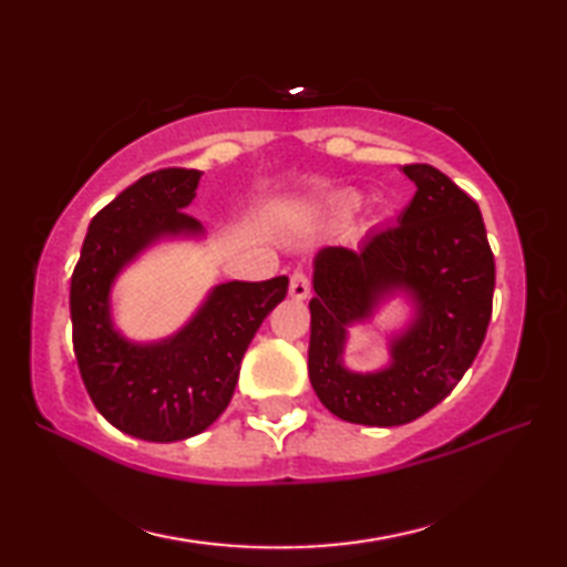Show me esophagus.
<instances>
[{
	"mask_svg": "<svg viewBox=\"0 0 567 567\" xmlns=\"http://www.w3.org/2000/svg\"><path fill=\"white\" fill-rule=\"evenodd\" d=\"M309 292H311V282H309L307 272L305 270H295L292 277H290V297L302 302V299L309 297Z\"/></svg>",
	"mask_w": 567,
	"mask_h": 567,
	"instance_id": "esophagus-1",
	"label": "esophagus"
}]
</instances>
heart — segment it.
Wrapping results in <instances>:
<instances>
[{
	"mask_svg": "<svg viewBox=\"0 0 567 567\" xmlns=\"http://www.w3.org/2000/svg\"><path fill=\"white\" fill-rule=\"evenodd\" d=\"M355 207H358V197H346V199H343V209H346V212H353Z\"/></svg>",
	"mask_w": 567,
	"mask_h": 567,
	"instance_id": "1",
	"label": "heart"
}]
</instances>
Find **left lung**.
Wrapping results in <instances>:
<instances>
[{
	"instance_id": "8db88e82",
	"label": "left lung",
	"mask_w": 567,
	"mask_h": 567,
	"mask_svg": "<svg viewBox=\"0 0 567 567\" xmlns=\"http://www.w3.org/2000/svg\"><path fill=\"white\" fill-rule=\"evenodd\" d=\"M414 199L394 226L355 250L327 246L315 258L309 380L321 404L363 426H402L443 402L485 341L495 295V256L477 204L433 165H404ZM404 291L413 323L391 342V365H342L347 327Z\"/></svg>"
}]
</instances>
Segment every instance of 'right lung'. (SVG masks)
<instances>
[{"label": "right lung", "instance_id": "obj_1", "mask_svg": "<svg viewBox=\"0 0 567 567\" xmlns=\"http://www.w3.org/2000/svg\"><path fill=\"white\" fill-rule=\"evenodd\" d=\"M199 179L187 167L136 179L92 219L70 280L72 348L90 400L112 426L153 443L197 436L221 416L252 336L290 285L285 275L216 285L183 329L155 343L114 329L116 275L153 240L202 234L185 214Z\"/></svg>", "mask_w": 567, "mask_h": 567}]
</instances>
